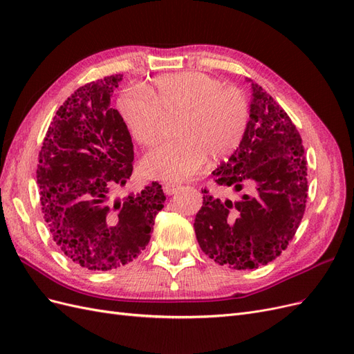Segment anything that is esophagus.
I'll return each instance as SVG.
<instances>
[{
  "label": "esophagus",
  "mask_w": 354,
  "mask_h": 354,
  "mask_svg": "<svg viewBox=\"0 0 354 354\" xmlns=\"http://www.w3.org/2000/svg\"><path fill=\"white\" fill-rule=\"evenodd\" d=\"M162 189H164V194L169 196V195H174L176 192L180 189V186H177V185H173V183H165Z\"/></svg>",
  "instance_id": "esophagus-1"
}]
</instances>
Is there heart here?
Masks as SVG:
<instances>
[{
	"mask_svg": "<svg viewBox=\"0 0 354 354\" xmlns=\"http://www.w3.org/2000/svg\"><path fill=\"white\" fill-rule=\"evenodd\" d=\"M118 112L133 138L153 146L165 116H178L176 140L165 142L143 160L145 174L165 181H181L207 162L232 155L239 147L250 121V103L242 90L224 87L199 72L164 75L149 93L142 87L125 90Z\"/></svg>",
	"mask_w": 354,
	"mask_h": 354,
	"instance_id": "heart-1",
	"label": "heart"
}]
</instances>
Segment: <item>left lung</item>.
Instances as JSON below:
<instances>
[{"label": "left lung", "mask_w": 354, "mask_h": 354, "mask_svg": "<svg viewBox=\"0 0 354 354\" xmlns=\"http://www.w3.org/2000/svg\"><path fill=\"white\" fill-rule=\"evenodd\" d=\"M246 81L252 93L246 133L227 162L212 171L218 186L245 194L232 202L203 189L194 223L201 250L236 270L257 269L286 250L308 190L301 136L269 93Z\"/></svg>", "instance_id": "1"}]
</instances>
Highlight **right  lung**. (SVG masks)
I'll use <instances>...</instances> for the list:
<instances>
[{"instance_id": "obj_1", "label": "right lung", "mask_w": 354, "mask_h": 354, "mask_svg": "<svg viewBox=\"0 0 354 354\" xmlns=\"http://www.w3.org/2000/svg\"><path fill=\"white\" fill-rule=\"evenodd\" d=\"M122 75L85 84L65 100L39 152L37 185L53 239L71 261L108 272L131 263L151 241L165 195L153 181L112 199L133 173V142L111 97Z\"/></svg>"}]
</instances>
